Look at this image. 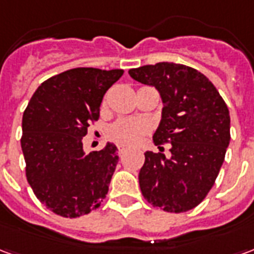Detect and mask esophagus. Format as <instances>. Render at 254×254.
I'll return each mask as SVG.
<instances>
[{
    "mask_svg": "<svg viewBox=\"0 0 254 254\" xmlns=\"http://www.w3.org/2000/svg\"><path fill=\"white\" fill-rule=\"evenodd\" d=\"M127 149L125 148V147H122V145H118V154L120 155H124L125 152H127Z\"/></svg>",
    "mask_w": 254,
    "mask_h": 254,
    "instance_id": "1",
    "label": "esophagus"
}]
</instances>
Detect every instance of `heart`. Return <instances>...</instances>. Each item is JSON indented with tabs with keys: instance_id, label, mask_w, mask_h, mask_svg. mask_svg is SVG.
<instances>
[{
	"instance_id": "obj_1",
	"label": "heart",
	"mask_w": 254,
	"mask_h": 254,
	"mask_svg": "<svg viewBox=\"0 0 254 254\" xmlns=\"http://www.w3.org/2000/svg\"><path fill=\"white\" fill-rule=\"evenodd\" d=\"M145 132H147V127L143 122L133 121V120H120L109 127L107 137L120 145L132 147L141 140Z\"/></svg>"
}]
</instances>
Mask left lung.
<instances>
[{"instance_id":"8db88e82","label":"left lung","mask_w":254,"mask_h":254,"mask_svg":"<svg viewBox=\"0 0 254 254\" xmlns=\"http://www.w3.org/2000/svg\"><path fill=\"white\" fill-rule=\"evenodd\" d=\"M136 81L154 85L163 100L156 145L172 144L166 158L147 151L138 174L144 198L166 212H187L207 197L230 143L229 109L202 73L181 64L159 63L129 70Z\"/></svg>"}]
</instances>
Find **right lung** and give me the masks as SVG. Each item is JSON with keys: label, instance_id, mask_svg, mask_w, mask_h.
<instances>
[{"label": "right lung", "instance_id": "add662e5", "mask_svg": "<svg viewBox=\"0 0 254 254\" xmlns=\"http://www.w3.org/2000/svg\"><path fill=\"white\" fill-rule=\"evenodd\" d=\"M122 69L74 67L38 87L23 114L21 149L25 177L52 212L78 218L100 207L118 163L117 147L107 143L88 155L83 137L99 120L106 91Z\"/></svg>", "mask_w": 254, "mask_h": 254}]
</instances>
